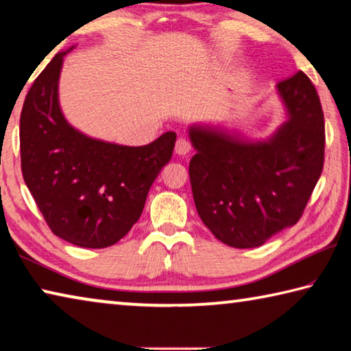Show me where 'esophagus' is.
Listing matches in <instances>:
<instances>
[{
    "instance_id": "34e87169",
    "label": "esophagus",
    "mask_w": 351,
    "mask_h": 351,
    "mask_svg": "<svg viewBox=\"0 0 351 351\" xmlns=\"http://www.w3.org/2000/svg\"><path fill=\"white\" fill-rule=\"evenodd\" d=\"M191 152V143L186 138H179L176 143V154L177 155H188Z\"/></svg>"
}]
</instances>
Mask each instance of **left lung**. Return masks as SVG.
Listing matches in <instances>:
<instances>
[{
  "label": "left lung",
  "mask_w": 351,
  "mask_h": 351,
  "mask_svg": "<svg viewBox=\"0 0 351 351\" xmlns=\"http://www.w3.org/2000/svg\"><path fill=\"white\" fill-rule=\"evenodd\" d=\"M288 119L266 140L222 125L191 124L189 162L200 219L223 244L263 245L292 227L324 169L325 123L317 91L303 71L277 84Z\"/></svg>",
  "instance_id": "1"
}]
</instances>
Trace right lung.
I'll list each match as a JSON object with an SVG mask.
<instances>
[{"label":"right lung","instance_id":"add662e5","mask_svg":"<svg viewBox=\"0 0 351 351\" xmlns=\"http://www.w3.org/2000/svg\"><path fill=\"white\" fill-rule=\"evenodd\" d=\"M57 53L34 80L20 118L21 171L56 237L87 249L117 244L140 219L154 180L169 162L176 132L146 146H123L82 134L59 104L65 57Z\"/></svg>","mask_w":351,"mask_h":351}]
</instances>
